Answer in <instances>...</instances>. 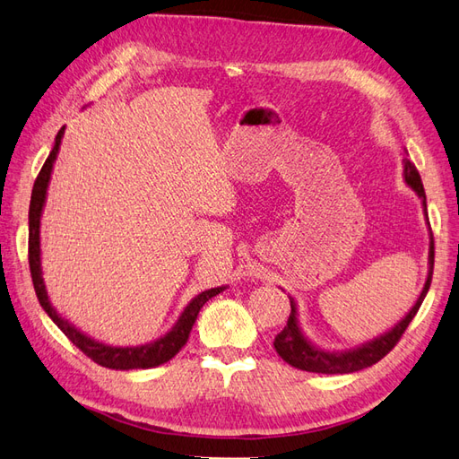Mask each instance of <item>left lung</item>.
Returning a JSON list of instances; mask_svg holds the SVG:
<instances>
[{
    "mask_svg": "<svg viewBox=\"0 0 459 459\" xmlns=\"http://www.w3.org/2000/svg\"><path fill=\"white\" fill-rule=\"evenodd\" d=\"M403 179H404V184H407L420 199L426 225H429V230H430L429 215H426V194H424L422 181H420L417 168H414V164L407 158L403 160ZM432 270H434V237L430 230L429 273H426V281H424L419 299L414 301L411 311L404 315L395 326L387 330V333H383V334L376 336L374 340H368V342L359 344L356 348H348V350H325L321 346H316L311 338H307L301 325H299V311H297V303L293 297H290L291 313H290V318H287V326L273 340L275 351H278V354L290 366H293L297 369H303V371H313V374H354V371L366 369L369 366L377 364L383 356H387L389 351L395 348L399 338L403 336L404 330H407L409 323L412 321L414 315H417L426 293H429V290H430Z\"/></svg>",
    "mask_w": 459,
    "mask_h": 459,
    "instance_id": "1",
    "label": "left lung"
}]
</instances>
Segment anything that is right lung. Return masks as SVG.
<instances>
[{
	"instance_id": "right-lung-1",
	"label": "right lung",
	"mask_w": 459,
	"mask_h": 459,
	"mask_svg": "<svg viewBox=\"0 0 459 459\" xmlns=\"http://www.w3.org/2000/svg\"><path fill=\"white\" fill-rule=\"evenodd\" d=\"M64 129H66V126H62V129L58 131V134L55 138V146H52L45 166H42V169L39 172L37 181L33 186V194H30L29 265H30V278H33L37 299H39L40 307L45 308V313L52 318V323H55L62 330V333L70 338L72 344H76L85 356L91 358L95 364L109 368V369H148V368L162 366V364H166V361L172 359L181 350V346L187 342L191 326H194L201 307H204L211 299V297H215V295L225 291L227 285L212 287V290L201 291L199 295H195L194 299H191L184 307V311L179 313L178 321L164 336L156 338L154 342L141 344V346H111V344L100 342V340L88 336L85 333H82L80 328L74 326L70 321H66V318H64L55 307H52V303L48 299L47 285H45V280H42V262H40V217H42V211H45L52 169H55V162L58 158Z\"/></svg>"
}]
</instances>
